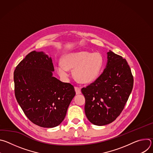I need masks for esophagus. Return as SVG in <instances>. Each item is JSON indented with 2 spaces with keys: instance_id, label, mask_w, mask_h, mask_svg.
Masks as SVG:
<instances>
[{
  "instance_id": "1",
  "label": "esophagus",
  "mask_w": 153,
  "mask_h": 153,
  "mask_svg": "<svg viewBox=\"0 0 153 153\" xmlns=\"http://www.w3.org/2000/svg\"><path fill=\"white\" fill-rule=\"evenodd\" d=\"M74 89H75L76 94H79L81 93V90H80V88H79V87L75 86V87H74Z\"/></svg>"
}]
</instances>
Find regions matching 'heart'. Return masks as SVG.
Here are the masks:
<instances>
[{
    "instance_id": "b5f03b06",
    "label": "heart",
    "mask_w": 153,
    "mask_h": 153,
    "mask_svg": "<svg viewBox=\"0 0 153 153\" xmlns=\"http://www.w3.org/2000/svg\"><path fill=\"white\" fill-rule=\"evenodd\" d=\"M62 63L56 65L59 76L67 80L70 75L69 70L73 69V75L79 82L89 83L98 77L103 65V58L98 53L88 51L70 53L64 55Z\"/></svg>"
}]
</instances>
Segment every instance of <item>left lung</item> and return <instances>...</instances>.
<instances>
[{
  "label": "left lung",
  "mask_w": 153,
  "mask_h": 153,
  "mask_svg": "<svg viewBox=\"0 0 153 153\" xmlns=\"http://www.w3.org/2000/svg\"><path fill=\"white\" fill-rule=\"evenodd\" d=\"M102 74L81 90L85 98L86 116L93 124L103 126L120 115L132 91L133 76L126 59L111 51Z\"/></svg>",
  "instance_id": "8db88e82"
}]
</instances>
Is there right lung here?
<instances>
[{
  "instance_id": "right-lung-1",
  "label": "right lung",
  "mask_w": 153,
  "mask_h": 153,
  "mask_svg": "<svg viewBox=\"0 0 153 153\" xmlns=\"http://www.w3.org/2000/svg\"><path fill=\"white\" fill-rule=\"evenodd\" d=\"M52 59L43 51L26 56L14 72L16 100L26 116L43 128H53L64 120L76 95L74 86L53 76Z\"/></svg>"
}]
</instances>
